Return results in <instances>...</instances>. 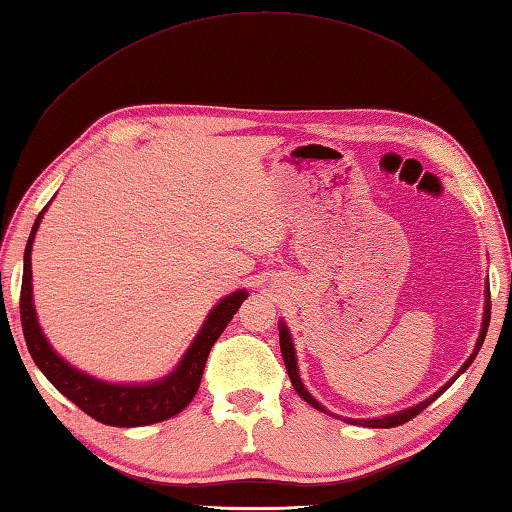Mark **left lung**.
<instances>
[{
    "label": "left lung",
    "instance_id": "8db88e82",
    "mask_svg": "<svg viewBox=\"0 0 512 512\" xmlns=\"http://www.w3.org/2000/svg\"><path fill=\"white\" fill-rule=\"evenodd\" d=\"M488 322H490V289H488V283H486V289H484V316H482V329H479V338H477V342H475V349H473V353L471 356L466 358V362L462 364L460 367V371H457L451 380H448L444 387L440 389V391H435L431 398H426V400H422L420 404H415V406H409V409H402V411H398V413H391V415H382V417H369V420H356V417H344V422H349V424H356V426H369V429H393V426H400V424H404V422H409V420H413L415 415H420L426 406H429L433 400H437L440 398V395L451 387V384L460 378V375L471 367V362L475 360V356H477V351L482 349V344H484V338H486V331H488ZM278 336H280V351H283V360H285V367H287V373H289V380H291V387L296 389V393L300 395L302 400H305L307 404H311L314 406V409H318V411H322V413H327V415H333V413H329L325 406H322L314 395H311L309 391H307V387L305 384H302V380H300V373H298V358H296V349H294V340H291V333H289V327L285 325L283 320H278ZM336 417V415H333Z\"/></svg>",
    "mask_w": 512,
    "mask_h": 512
}]
</instances>
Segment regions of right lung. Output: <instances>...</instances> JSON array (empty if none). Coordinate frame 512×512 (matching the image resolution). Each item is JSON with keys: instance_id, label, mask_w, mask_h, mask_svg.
<instances>
[{"instance_id": "obj_1", "label": "right lung", "mask_w": 512, "mask_h": 512, "mask_svg": "<svg viewBox=\"0 0 512 512\" xmlns=\"http://www.w3.org/2000/svg\"><path fill=\"white\" fill-rule=\"evenodd\" d=\"M50 205V203H48ZM48 205L39 212L33 225V232L28 236L26 252H24V276H22V298H19V314H22V329L26 338V347L33 356L39 371L46 375L52 387L64 393L70 402H75L83 413L95 417L97 422L108 426H121V429H132V426H148L163 420H170L176 413H181L187 404L194 400L198 384L203 378V369L207 356L214 347V342L221 338V333L234 318L238 307L249 296L245 289H236L227 294L214 305L207 314L203 327L198 329L196 338L183 353L181 362L176 364L174 371L163 375L152 382H106L95 375L72 367L59 353L50 347L48 338L39 327L35 302H33V254L35 234L39 229L41 218H44Z\"/></svg>"}]
</instances>
